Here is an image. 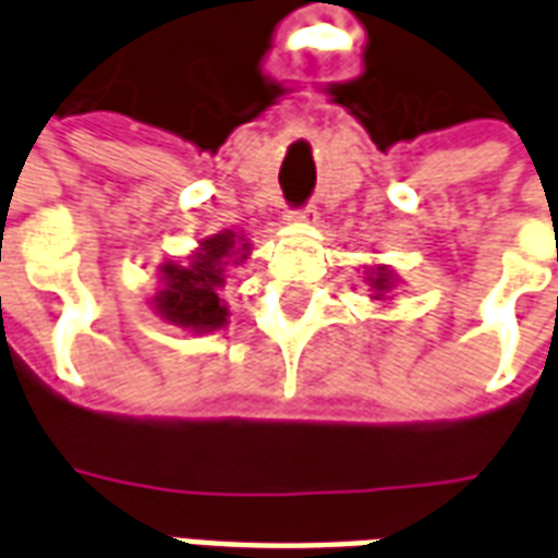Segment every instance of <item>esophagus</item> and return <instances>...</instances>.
<instances>
[{
  "mask_svg": "<svg viewBox=\"0 0 558 558\" xmlns=\"http://www.w3.org/2000/svg\"><path fill=\"white\" fill-rule=\"evenodd\" d=\"M287 220L299 223V227H316V223H319V211H316L314 206H307V208H302V211H290V215H287Z\"/></svg>",
  "mask_w": 558,
  "mask_h": 558,
  "instance_id": "esophagus-1",
  "label": "esophagus"
}]
</instances>
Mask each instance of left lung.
Instances as JSON below:
<instances>
[{
    "label": "left lung",
    "instance_id": "1",
    "mask_svg": "<svg viewBox=\"0 0 558 558\" xmlns=\"http://www.w3.org/2000/svg\"><path fill=\"white\" fill-rule=\"evenodd\" d=\"M362 283L367 290L374 292L371 302L374 304H391L395 302V292L400 287L398 271L386 263H376V266H364L362 271Z\"/></svg>",
    "mask_w": 558,
    "mask_h": 558
}]
</instances>
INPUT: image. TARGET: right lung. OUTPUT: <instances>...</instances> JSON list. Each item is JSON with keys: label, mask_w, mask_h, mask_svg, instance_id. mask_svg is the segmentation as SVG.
<instances>
[{"label": "right lung", "mask_w": 558, "mask_h": 558, "mask_svg": "<svg viewBox=\"0 0 558 558\" xmlns=\"http://www.w3.org/2000/svg\"><path fill=\"white\" fill-rule=\"evenodd\" d=\"M254 254L247 235L218 230L199 239L187 256H175L158 266V290L148 299L151 311L187 335H208L230 326V304L220 299L227 271L242 266Z\"/></svg>", "instance_id": "add662e5"}]
</instances>
